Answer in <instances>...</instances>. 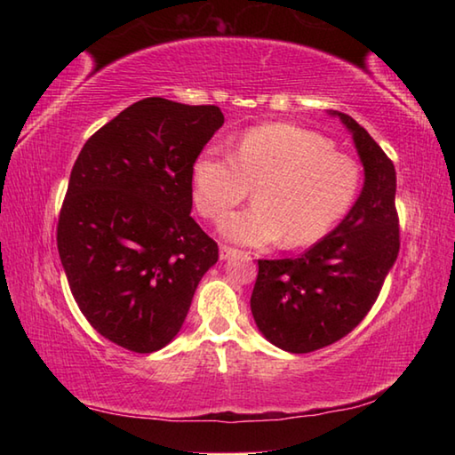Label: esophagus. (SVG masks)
I'll return each mask as SVG.
<instances>
[{"mask_svg": "<svg viewBox=\"0 0 455 455\" xmlns=\"http://www.w3.org/2000/svg\"><path fill=\"white\" fill-rule=\"evenodd\" d=\"M236 252H238V251L233 249V246L222 244V246H220V260H227V259H230V257H235Z\"/></svg>", "mask_w": 455, "mask_h": 455, "instance_id": "34e87169", "label": "esophagus"}]
</instances>
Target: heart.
Segmentation results:
<instances>
[{
    "instance_id": "heart-1",
    "label": "heart",
    "mask_w": 455,
    "mask_h": 455,
    "mask_svg": "<svg viewBox=\"0 0 455 455\" xmlns=\"http://www.w3.org/2000/svg\"><path fill=\"white\" fill-rule=\"evenodd\" d=\"M361 168L333 142L295 124H263L246 130L233 156L206 150L192 164V200L200 217L217 222L249 196L257 203L228 214L220 235L249 246L317 243L351 209Z\"/></svg>"
}]
</instances>
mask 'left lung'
Returning <instances> with one entry per match:
<instances>
[{"instance_id":"left-lung-1","label":"left lung","mask_w":455,"mask_h":455,"mask_svg":"<svg viewBox=\"0 0 455 455\" xmlns=\"http://www.w3.org/2000/svg\"><path fill=\"white\" fill-rule=\"evenodd\" d=\"M329 114L351 132L365 182L347 217L305 255L259 260L252 317L267 341L289 353L317 351L351 333L399 252L394 163L351 116Z\"/></svg>"}]
</instances>
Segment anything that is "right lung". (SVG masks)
I'll return each mask as SVG.
<instances>
[{
	"instance_id": "add662e5",
	"label": "right lung",
	"mask_w": 455,
	"mask_h": 455,
	"mask_svg": "<svg viewBox=\"0 0 455 455\" xmlns=\"http://www.w3.org/2000/svg\"><path fill=\"white\" fill-rule=\"evenodd\" d=\"M222 124L219 106L144 98L100 128L72 168L61 267L90 325L128 351L171 343L219 260L190 211L192 164Z\"/></svg>"
}]
</instances>
